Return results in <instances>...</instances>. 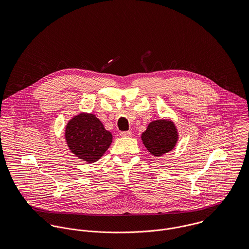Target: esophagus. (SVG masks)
Here are the masks:
<instances>
[{
	"label": "esophagus",
	"instance_id": "esophagus-1",
	"mask_svg": "<svg viewBox=\"0 0 249 249\" xmlns=\"http://www.w3.org/2000/svg\"><path fill=\"white\" fill-rule=\"evenodd\" d=\"M120 135H121L122 137H130V136L132 135V132H131V131H122V132L120 133Z\"/></svg>",
	"mask_w": 249,
	"mask_h": 249
}]
</instances>
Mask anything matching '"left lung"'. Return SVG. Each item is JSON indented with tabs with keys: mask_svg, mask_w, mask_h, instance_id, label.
Returning <instances> with one entry per match:
<instances>
[{
	"mask_svg": "<svg viewBox=\"0 0 249 249\" xmlns=\"http://www.w3.org/2000/svg\"><path fill=\"white\" fill-rule=\"evenodd\" d=\"M178 139V129L170 120L151 122L142 134V143L154 156H162L173 150Z\"/></svg>",
	"mask_w": 249,
	"mask_h": 249,
	"instance_id": "1",
	"label": "left lung"
}]
</instances>
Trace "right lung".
I'll use <instances>...</instances> for the list:
<instances>
[{
    "label": "right lung",
    "mask_w": 249,
    "mask_h": 249,
    "mask_svg": "<svg viewBox=\"0 0 249 249\" xmlns=\"http://www.w3.org/2000/svg\"><path fill=\"white\" fill-rule=\"evenodd\" d=\"M65 139L75 156L88 163H94L110 146L112 134L95 115L80 113L67 124Z\"/></svg>",
    "instance_id": "add662e5"
}]
</instances>
